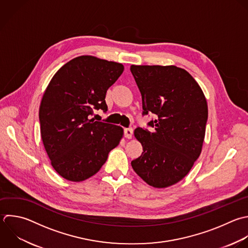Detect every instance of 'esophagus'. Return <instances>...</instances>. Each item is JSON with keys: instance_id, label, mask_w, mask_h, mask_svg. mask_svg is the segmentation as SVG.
Wrapping results in <instances>:
<instances>
[{"instance_id": "34e87169", "label": "esophagus", "mask_w": 248, "mask_h": 248, "mask_svg": "<svg viewBox=\"0 0 248 248\" xmlns=\"http://www.w3.org/2000/svg\"><path fill=\"white\" fill-rule=\"evenodd\" d=\"M133 133H134V131H133L132 128H127V129L124 130V136H125L126 139H129V140L132 139L133 138Z\"/></svg>"}]
</instances>
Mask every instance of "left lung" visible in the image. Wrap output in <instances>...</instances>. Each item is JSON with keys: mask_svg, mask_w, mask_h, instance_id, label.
<instances>
[{"mask_svg": "<svg viewBox=\"0 0 248 248\" xmlns=\"http://www.w3.org/2000/svg\"><path fill=\"white\" fill-rule=\"evenodd\" d=\"M131 73L140 91L143 115L150 132L135 130L143 152L131 162L132 168L148 185L166 188L180 181L199 158L205 134L207 104L193 77L175 66H136Z\"/></svg>", "mask_w": 248, "mask_h": 248, "instance_id": "1", "label": "left lung"}]
</instances>
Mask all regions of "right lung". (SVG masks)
<instances>
[{"mask_svg":"<svg viewBox=\"0 0 248 248\" xmlns=\"http://www.w3.org/2000/svg\"><path fill=\"white\" fill-rule=\"evenodd\" d=\"M124 71L120 63L83 55L51 78L39 118L42 140L53 169L70 181L97 173L122 137L120 126L95 121V109L108 110L106 94Z\"/></svg>","mask_w":248,"mask_h":248,"instance_id":"1","label":"right lung"}]
</instances>
